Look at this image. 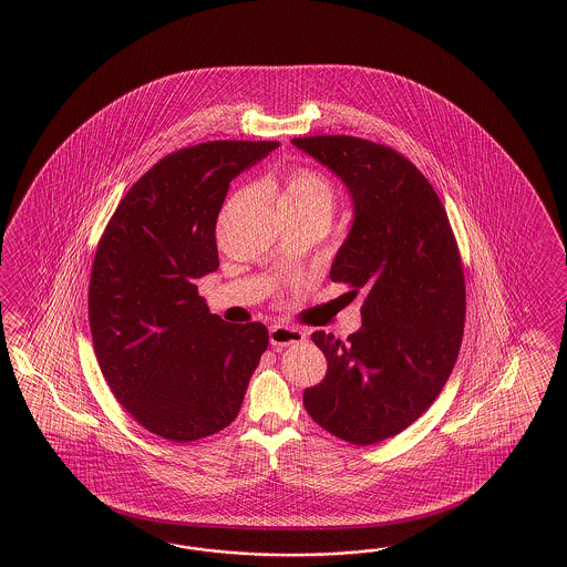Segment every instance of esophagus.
<instances>
[{
  "instance_id": "esophagus-1",
  "label": "esophagus",
  "mask_w": 567,
  "mask_h": 567,
  "mask_svg": "<svg viewBox=\"0 0 567 567\" xmlns=\"http://www.w3.org/2000/svg\"><path fill=\"white\" fill-rule=\"evenodd\" d=\"M306 341V332L301 328L287 327V324H275L270 327V343L272 347H289Z\"/></svg>"
}]
</instances>
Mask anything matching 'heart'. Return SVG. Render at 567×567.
I'll list each match as a JSON object with an SVG mask.
<instances>
[{"label":"heart","instance_id":"b5f03b06","mask_svg":"<svg viewBox=\"0 0 567 567\" xmlns=\"http://www.w3.org/2000/svg\"><path fill=\"white\" fill-rule=\"evenodd\" d=\"M278 207L280 212L311 214L330 220L334 207V189L324 174L306 166H297L282 176Z\"/></svg>","mask_w":567,"mask_h":567}]
</instances>
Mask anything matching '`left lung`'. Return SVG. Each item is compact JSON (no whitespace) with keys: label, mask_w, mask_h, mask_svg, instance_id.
<instances>
[{"label":"left lung","mask_w":567,"mask_h":567,"mask_svg":"<svg viewBox=\"0 0 567 567\" xmlns=\"http://www.w3.org/2000/svg\"><path fill=\"white\" fill-rule=\"evenodd\" d=\"M292 145L341 176L353 226L330 268L363 292L347 341L316 330L327 377L303 391L311 420L351 445L391 439L443 391L464 339L465 278L445 207L405 155L368 138L318 135Z\"/></svg>","instance_id":"1"}]
</instances>
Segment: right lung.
Masks as SVG:
<instances>
[{"mask_svg":"<svg viewBox=\"0 0 567 567\" xmlns=\"http://www.w3.org/2000/svg\"><path fill=\"white\" fill-rule=\"evenodd\" d=\"M276 147L207 141L162 157L97 245L89 324L103 378L128 415L166 441L226 429L268 347V328L209 313L195 282L220 264L216 223L230 181Z\"/></svg>","mask_w":567,"mask_h":567,"instance_id":"obj_1","label":"right lung"}]
</instances>
